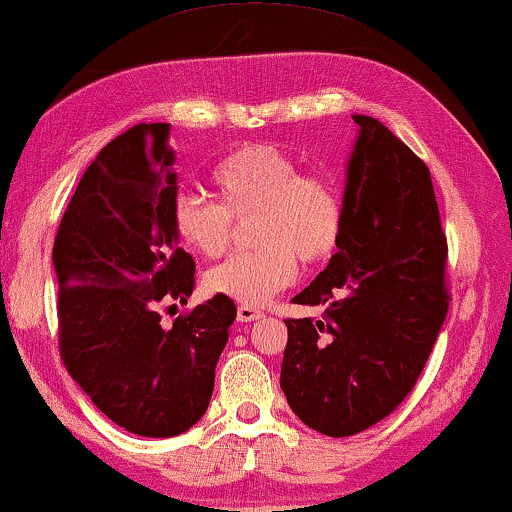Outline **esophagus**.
Instances as JSON below:
<instances>
[{"label": "esophagus", "mask_w": 512, "mask_h": 512, "mask_svg": "<svg viewBox=\"0 0 512 512\" xmlns=\"http://www.w3.org/2000/svg\"><path fill=\"white\" fill-rule=\"evenodd\" d=\"M261 317H263V312L256 310V307H249V305L237 307V321H256Z\"/></svg>", "instance_id": "1"}]
</instances>
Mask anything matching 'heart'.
Wrapping results in <instances>:
<instances>
[{"mask_svg": "<svg viewBox=\"0 0 512 512\" xmlns=\"http://www.w3.org/2000/svg\"><path fill=\"white\" fill-rule=\"evenodd\" d=\"M214 202L179 195L172 205V230L186 249L219 258L233 240V221H251L258 249L228 258L207 272L212 293L258 307L307 265L326 261L342 235V195L321 172H300L298 160L268 144L242 146L214 167Z\"/></svg>", "mask_w": 512, "mask_h": 512, "instance_id": "1", "label": "heart"}]
</instances>
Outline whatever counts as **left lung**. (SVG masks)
<instances>
[{
    "label": "left lung",
    "mask_w": 512,
    "mask_h": 512,
    "mask_svg": "<svg viewBox=\"0 0 512 512\" xmlns=\"http://www.w3.org/2000/svg\"><path fill=\"white\" fill-rule=\"evenodd\" d=\"M338 254L293 298L321 319H284L282 391L331 438L366 431L410 394L443 326L447 237L431 172L387 125L354 116Z\"/></svg>",
    "instance_id": "8db88e82"
}]
</instances>
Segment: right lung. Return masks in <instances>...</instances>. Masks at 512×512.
I'll return each mask as SVG.
<instances>
[{
	"label": "right lung",
	"instance_id": "1",
	"mask_svg": "<svg viewBox=\"0 0 512 512\" xmlns=\"http://www.w3.org/2000/svg\"><path fill=\"white\" fill-rule=\"evenodd\" d=\"M170 125L139 123L104 146L69 200L53 244L58 342L69 375L125 431L172 438L205 415L237 307L216 296L172 326L195 261L177 247Z\"/></svg>",
	"mask_w": 512,
	"mask_h": 512
}]
</instances>
